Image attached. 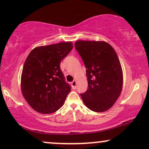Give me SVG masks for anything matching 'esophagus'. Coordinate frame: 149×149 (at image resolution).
Returning a JSON list of instances; mask_svg holds the SVG:
<instances>
[{
  "label": "esophagus",
  "mask_w": 149,
  "mask_h": 149,
  "mask_svg": "<svg viewBox=\"0 0 149 149\" xmlns=\"http://www.w3.org/2000/svg\"><path fill=\"white\" fill-rule=\"evenodd\" d=\"M76 84H77V82L76 80H74L73 81L71 82V86H72V88L73 89H76Z\"/></svg>",
  "instance_id": "esophagus-1"
}]
</instances>
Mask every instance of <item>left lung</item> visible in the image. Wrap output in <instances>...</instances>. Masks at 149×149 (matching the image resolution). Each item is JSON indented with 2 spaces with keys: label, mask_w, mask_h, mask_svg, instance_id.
<instances>
[{
  "label": "left lung",
  "mask_w": 149,
  "mask_h": 149,
  "mask_svg": "<svg viewBox=\"0 0 149 149\" xmlns=\"http://www.w3.org/2000/svg\"><path fill=\"white\" fill-rule=\"evenodd\" d=\"M75 47L85 63L89 88L80 94L89 110L103 112L111 108L123 88L121 63L112 46L104 41L79 40Z\"/></svg>",
  "instance_id": "8db88e82"
}]
</instances>
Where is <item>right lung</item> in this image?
<instances>
[{
  "label": "right lung",
  "mask_w": 149,
  "mask_h": 149,
  "mask_svg": "<svg viewBox=\"0 0 149 149\" xmlns=\"http://www.w3.org/2000/svg\"><path fill=\"white\" fill-rule=\"evenodd\" d=\"M72 48L71 42L37 46L27 57L21 73V92L30 106L39 113L56 112L71 91L60 64Z\"/></svg>",
  "instance_id": "1"
}]
</instances>
